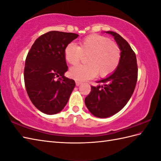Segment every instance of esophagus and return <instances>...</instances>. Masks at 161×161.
<instances>
[{
  "instance_id": "1",
  "label": "esophagus",
  "mask_w": 161,
  "mask_h": 161,
  "mask_svg": "<svg viewBox=\"0 0 161 161\" xmlns=\"http://www.w3.org/2000/svg\"><path fill=\"white\" fill-rule=\"evenodd\" d=\"M75 84H76V86H80V84H81V82H80V81H75Z\"/></svg>"
}]
</instances>
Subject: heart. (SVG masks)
<instances>
[{
  "mask_svg": "<svg viewBox=\"0 0 161 161\" xmlns=\"http://www.w3.org/2000/svg\"><path fill=\"white\" fill-rule=\"evenodd\" d=\"M83 55H88L86 65H77L70 70V76L78 81H86L98 73L102 77L111 75L118 68L121 59V52L115 43L107 37L92 35L80 41V46L70 43L64 50L65 59L75 65Z\"/></svg>",
  "mask_w": 161,
  "mask_h": 161,
  "instance_id": "1",
  "label": "heart"
}]
</instances>
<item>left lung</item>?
Masks as SVG:
<instances>
[{
  "label": "left lung",
  "mask_w": 161,
  "mask_h": 161,
  "mask_svg": "<svg viewBox=\"0 0 161 161\" xmlns=\"http://www.w3.org/2000/svg\"><path fill=\"white\" fill-rule=\"evenodd\" d=\"M114 37L121 52L116 70L109 76L97 81L102 85L91 86L85 104L95 117L105 118L117 114L127 103L134 91L138 78L136 54L128 42L119 34L108 31Z\"/></svg>",
  "instance_id": "left-lung-1"
}]
</instances>
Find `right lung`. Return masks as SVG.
<instances>
[{
    "label": "right lung",
    "mask_w": 161,
    "mask_h": 161,
    "mask_svg": "<svg viewBox=\"0 0 161 161\" xmlns=\"http://www.w3.org/2000/svg\"><path fill=\"white\" fill-rule=\"evenodd\" d=\"M78 36L48 32L35 41L27 55L24 68L27 93L32 104L43 114L59 113L74 89L75 81L64 76L68 70L64 50Z\"/></svg>",
    "instance_id": "right-lung-1"
}]
</instances>
